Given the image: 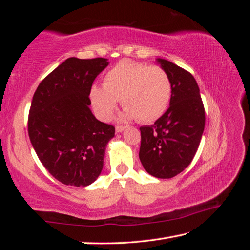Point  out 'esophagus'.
I'll use <instances>...</instances> for the list:
<instances>
[{
  "instance_id": "34e87169",
  "label": "esophagus",
  "mask_w": 250,
  "mask_h": 250,
  "mask_svg": "<svg viewBox=\"0 0 250 250\" xmlns=\"http://www.w3.org/2000/svg\"><path fill=\"white\" fill-rule=\"evenodd\" d=\"M125 129V125H117V126H116V131H117V132H122V131H124Z\"/></svg>"
}]
</instances>
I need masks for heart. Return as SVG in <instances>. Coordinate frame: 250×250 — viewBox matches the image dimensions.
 <instances>
[{
    "label": "heart",
    "instance_id": "1",
    "mask_svg": "<svg viewBox=\"0 0 250 250\" xmlns=\"http://www.w3.org/2000/svg\"><path fill=\"white\" fill-rule=\"evenodd\" d=\"M172 97V83L167 71L131 61H122L107 71L104 87L92 86L90 100L100 119L108 120L121 100L125 117L151 124L162 117Z\"/></svg>",
    "mask_w": 250,
    "mask_h": 250
}]
</instances>
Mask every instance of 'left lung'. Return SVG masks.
<instances>
[{"mask_svg":"<svg viewBox=\"0 0 250 250\" xmlns=\"http://www.w3.org/2000/svg\"><path fill=\"white\" fill-rule=\"evenodd\" d=\"M172 83L170 107L153 125L141 126L139 158L158 179H171L189 166L205 126V109L195 78L188 70L159 58Z\"/></svg>","mask_w":250,"mask_h":250,"instance_id":"obj_1","label":"left lung"}]
</instances>
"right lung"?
I'll list each match as a JSON object with an SVG mask.
<instances>
[{"label": "right lung", "instance_id": "add662e5", "mask_svg": "<svg viewBox=\"0 0 250 250\" xmlns=\"http://www.w3.org/2000/svg\"><path fill=\"white\" fill-rule=\"evenodd\" d=\"M105 58L70 57L46 76L29 108V140L42 164L62 184L87 186L104 167L115 126L97 120L89 98Z\"/></svg>", "mask_w": 250, "mask_h": 250}]
</instances>
